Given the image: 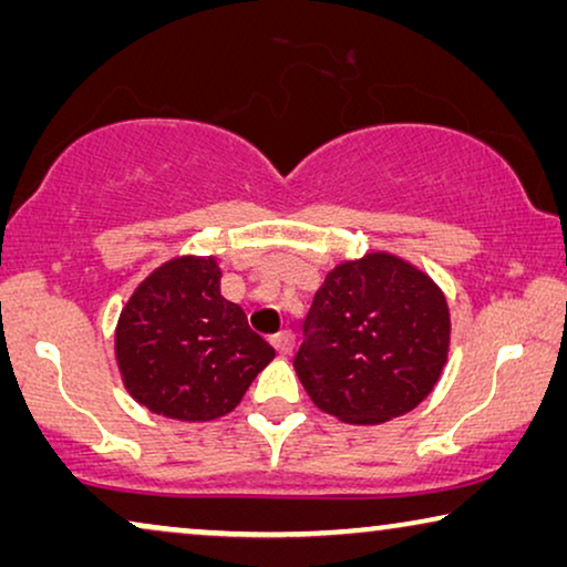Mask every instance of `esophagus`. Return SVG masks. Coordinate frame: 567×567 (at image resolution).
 I'll return each instance as SVG.
<instances>
[{"label": "esophagus", "mask_w": 567, "mask_h": 567, "mask_svg": "<svg viewBox=\"0 0 567 567\" xmlns=\"http://www.w3.org/2000/svg\"><path fill=\"white\" fill-rule=\"evenodd\" d=\"M293 332L291 330H281L278 332V336L274 338V346L278 348V353H284V355H289L291 351H293Z\"/></svg>", "instance_id": "esophagus-1"}]
</instances>
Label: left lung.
<instances>
[{
	"instance_id": "8db88e82",
	"label": "left lung",
	"mask_w": 567,
	"mask_h": 567,
	"mask_svg": "<svg viewBox=\"0 0 567 567\" xmlns=\"http://www.w3.org/2000/svg\"><path fill=\"white\" fill-rule=\"evenodd\" d=\"M293 369L312 402L353 425L405 415L429 398L449 355L446 297L386 252L332 268L301 322Z\"/></svg>"
}]
</instances>
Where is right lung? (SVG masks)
Masks as SVG:
<instances>
[{
	"mask_svg": "<svg viewBox=\"0 0 567 567\" xmlns=\"http://www.w3.org/2000/svg\"><path fill=\"white\" fill-rule=\"evenodd\" d=\"M214 258H175L138 284L115 328V359L131 398L175 421L235 410L274 346L219 289Z\"/></svg>",
	"mask_w": 567,
	"mask_h": 567,
	"instance_id": "1",
	"label": "right lung"
}]
</instances>
